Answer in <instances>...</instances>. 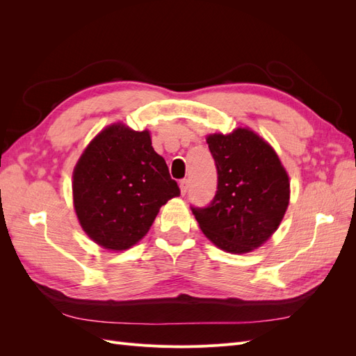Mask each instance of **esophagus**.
<instances>
[{"label":"esophagus","instance_id":"1","mask_svg":"<svg viewBox=\"0 0 356 356\" xmlns=\"http://www.w3.org/2000/svg\"><path fill=\"white\" fill-rule=\"evenodd\" d=\"M179 188H181V195L184 196L187 190H188V179H181L179 181Z\"/></svg>","mask_w":356,"mask_h":356}]
</instances>
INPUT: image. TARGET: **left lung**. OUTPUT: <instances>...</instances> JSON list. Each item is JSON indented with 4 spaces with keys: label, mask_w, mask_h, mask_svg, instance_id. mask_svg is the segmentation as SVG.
Masks as SVG:
<instances>
[{
    "label": "left lung",
    "mask_w": 356,
    "mask_h": 356,
    "mask_svg": "<svg viewBox=\"0 0 356 356\" xmlns=\"http://www.w3.org/2000/svg\"><path fill=\"white\" fill-rule=\"evenodd\" d=\"M218 174L217 193L193 213L220 250L243 254L276 232L289 203V179L275 149L250 129L207 138Z\"/></svg>",
    "instance_id": "obj_1"
}]
</instances>
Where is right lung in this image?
I'll return each instance as SVG.
<instances>
[{
  "label": "right lung",
  "instance_id": "right-lung-1",
  "mask_svg": "<svg viewBox=\"0 0 356 356\" xmlns=\"http://www.w3.org/2000/svg\"><path fill=\"white\" fill-rule=\"evenodd\" d=\"M74 208L83 230L106 250L123 251L141 241L161 204L179 196L165 159L148 131L117 123L84 149L72 174Z\"/></svg>",
  "mask_w": 356,
  "mask_h": 356
}]
</instances>
